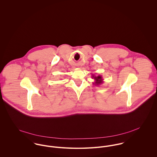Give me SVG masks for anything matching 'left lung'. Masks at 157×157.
Wrapping results in <instances>:
<instances>
[{"instance_id":"left-lung-1","label":"left lung","mask_w":157,"mask_h":157,"mask_svg":"<svg viewBox=\"0 0 157 157\" xmlns=\"http://www.w3.org/2000/svg\"><path fill=\"white\" fill-rule=\"evenodd\" d=\"M92 78L93 79H94L95 82H93V84L95 86H99L101 84H102L103 83V79L101 75H98V76H95L94 75H92Z\"/></svg>"}]
</instances>
